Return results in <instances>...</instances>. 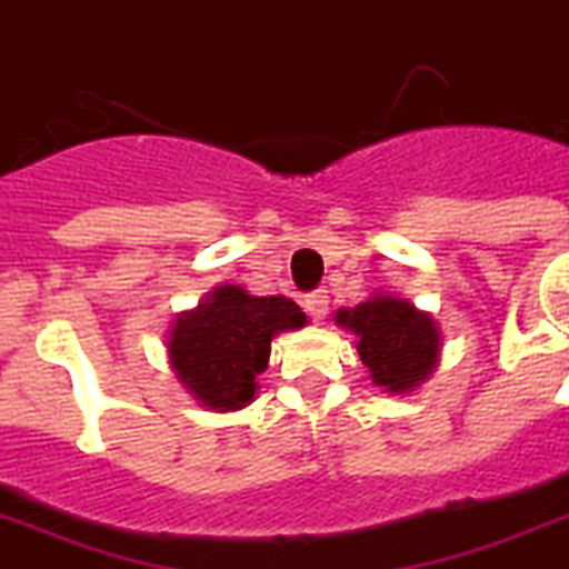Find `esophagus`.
Returning <instances> with one entry per match:
<instances>
[{
    "label": "esophagus",
    "mask_w": 569,
    "mask_h": 569,
    "mask_svg": "<svg viewBox=\"0 0 569 569\" xmlns=\"http://www.w3.org/2000/svg\"><path fill=\"white\" fill-rule=\"evenodd\" d=\"M306 311L315 317V320H323L326 311H329V297H326V290H315V293H308Z\"/></svg>",
    "instance_id": "esophagus-1"
}]
</instances>
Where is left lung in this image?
<instances>
[{
  "instance_id": "1",
  "label": "left lung",
  "mask_w": 569,
  "mask_h": 569,
  "mask_svg": "<svg viewBox=\"0 0 569 569\" xmlns=\"http://www.w3.org/2000/svg\"><path fill=\"white\" fill-rule=\"evenodd\" d=\"M335 320L359 338V359L382 389L395 395L416 389L436 368L442 345L439 329L433 317L409 306L407 299L373 297L362 306L341 308Z\"/></svg>"
}]
</instances>
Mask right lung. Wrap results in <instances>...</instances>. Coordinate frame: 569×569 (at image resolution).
<instances>
[{"label":"right lung","instance_id":"1","mask_svg":"<svg viewBox=\"0 0 569 569\" xmlns=\"http://www.w3.org/2000/svg\"><path fill=\"white\" fill-rule=\"evenodd\" d=\"M299 326H306V315L293 299L252 297L237 284H222L171 326V368L204 407L231 412L254 398L272 335Z\"/></svg>","mask_w":569,"mask_h":569}]
</instances>
